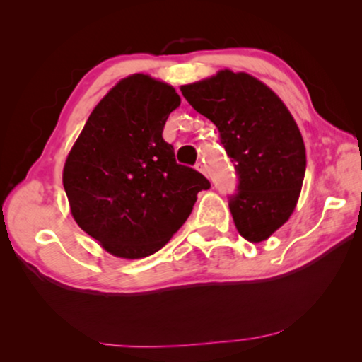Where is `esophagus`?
<instances>
[{
    "mask_svg": "<svg viewBox=\"0 0 362 362\" xmlns=\"http://www.w3.org/2000/svg\"><path fill=\"white\" fill-rule=\"evenodd\" d=\"M194 168H196V170H199V173H201V174H204V175H207V168H206V164H204V163H201V161H199L198 164H196V166H194Z\"/></svg>",
    "mask_w": 362,
    "mask_h": 362,
    "instance_id": "1",
    "label": "esophagus"
}]
</instances>
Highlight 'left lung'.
Segmentation results:
<instances>
[{
    "label": "left lung",
    "mask_w": 362,
    "mask_h": 362,
    "mask_svg": "<svg viewBox=\"0 0 362 362\" xmlns=\"http://www.w3.org/2000/svg\"><path fill=\"white\" fill-rule=\"evenodd\" d=\"M180 90L217 126L235 163L240 192L230 212L236 230L249 243L267 241L292 216L305 179V144L289 108L260 79L228 69Z\"/></svg>",
    "instance_id": "8db88e82"
}]
</instances>
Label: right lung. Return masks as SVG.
Instances as JSON below:
<instances>
[{
  "instance_id": "obj_1",
  "label": "right lung",
  "mask_w": 362,
  "mask_h": 362,
  "mask_svg": "<svg viewBox=\"0 0 362 362\" xmlns=\"http://www.w3.org/2000/svg\"><path fill=\"white\" fill-rule=\"evenodd\" d=\"M180 105L173 86L144 73L122 78L97 103L66 155L62 182L79 228L108 254L144 259L185 223L203 174L177 164L163 139Z\"/></svg>"
}]
</instances>
